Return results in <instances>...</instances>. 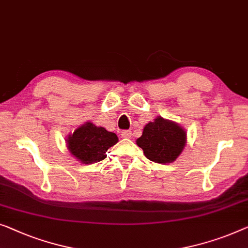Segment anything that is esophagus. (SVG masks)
Masks as SVG:
<instances>
[{
	"mask_svg": "<svg viewBox=\"0 0 248 248\" xmlns=\"http://www.w3.org/2000/svg\"><path fill=\"white\" fill-rule=\"evenodd\" d=\"M121 136L124 139H131L132 138V131H122Z\"/></svg>",
	"mask_w": 248,
	"mask_h": 248,
	"instance_id": "obj_1",
	"label": "esophagus"
}]
</instances>
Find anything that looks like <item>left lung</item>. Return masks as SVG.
<instances>
[{"mask_svg":"<svg viewBox=\"0 0 248 248\" xmlns=\"http://www.w3.org/2000/svg\"><path fill=\"white\" fill-rule=\"evenodd\" d=\"M136 144L143 150L144 155L155 163L173 162L185 150L186 132L180 124L156 116L143 128L141 138Z\"/></svg>","mask_w":248,"mask_h":248,"instance_id":"8db88e82","label":"left lung"}]
</instances>
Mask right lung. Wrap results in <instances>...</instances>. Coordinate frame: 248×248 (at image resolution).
Here are the masks:
<instances>
[{"label": "right lung", "instance_id": "obj_1", "mask_svg": "<svg viewBox=\"0 0 248 248\" xmlns=\"http://www.w3.org/2000/svg\"><path fill=\"white\" fill-rule=\"evenodd\" d=\"M118 142L115 133L103 126H96L92 122L80 125L66 139L67 149L82 164L99 162L106 157V151Z\"/></svg>", "mask_w": 248, "mask_h": 248}]
</instances>
